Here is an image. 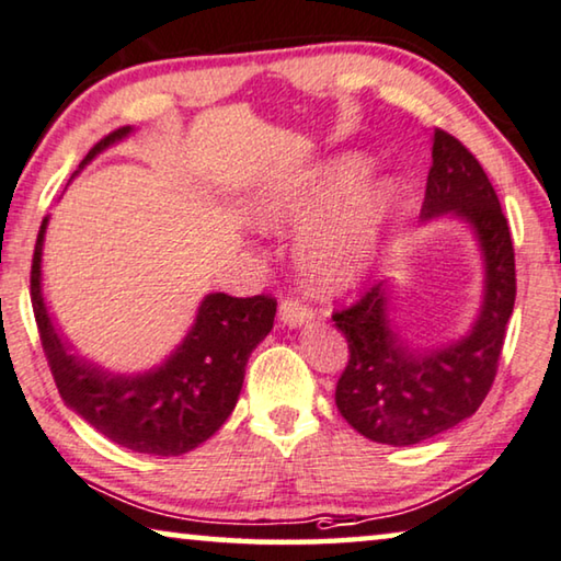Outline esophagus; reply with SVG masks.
I'll list each match as a JSON object with an SVG mask.
<instances>
[{
    "label": "esophagus",
    "instance_id": "obj_1",
    "mask_svg": "<svg viewBox=\"0 0 561 561\" xmlns=\"http://www.w3.org/2000/svg\"><path fill=\"white\" fill-rule=\"evenodd\" d=\"M279 320L287 324V328H302V324L312 322V309L305 307L299 299L287 297L279 305Z\"/></svg>",
    "mask_w": 561,
    "mask_h": 561
}]
</instances>
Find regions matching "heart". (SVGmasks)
Here are the masks:
<instances>
[{"label":"heart","instance_id":"1","mask_svg":"<svg viewBox=\"0 0 561 561\" xmlns=\"http://www.w3.org/2000/svg\"><path fill=\"white\" fill-rule=\"evenodd\" d=\"M367 173L370 161L365 156H332L312 169L264 186L249 206L252 219L270 231L307 227L333 208L297 244V266L317 295L353 289L363 282L378 252L396 191L388 183L360 188Z\"/></svg>","mask_w":561,"mask_h":561}]
</instances>
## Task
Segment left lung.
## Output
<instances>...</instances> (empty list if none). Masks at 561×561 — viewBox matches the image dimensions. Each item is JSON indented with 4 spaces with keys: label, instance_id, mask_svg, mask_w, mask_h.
I'll return each mask as SVG.
<instances>
[{
    "label": "left lung",
    "instance_id": "obj_1",
    "mask_svg": "<svg viewBox=\"0 0 561 561\" xmlns=\"http://www.w3.org/2000/svg\"><path fill=\"white\" fill-rule=\"evenodd\" d=\"M431 156L421 219L450 216L471 227L483 259V299L463 337L438 347H413L392 324L390 279L332 314L350 350L334 403L357 433L386 446L428 440L479 411L494 386L516 299L512 231L486 171L440 128Z\"/></svg>",
    "mask_w": 561,
    "mask_h": 561
}]
</instances>
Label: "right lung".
Returning <instances> with one entry per match:
<instances>
[{
  "mask_svg": "<svg viewBox=\"0 0 561 561\" xmlns=\"http://www.w3.org/2000/svg\"><path fill=\"white\" fill-rule=\"evenodd\" d=\"M130 133V125H125L105 136L80 169ZM47 221L45 216L37 233L30 289L42 347L65 405L105 438L136 454L181 456L211 438L237 405L249 355L270 334L277 299L266 295L241 299L224 291L206 295L169 360L138 375L111 373L75 355L47 312L42 295Z\"/></svg>",
  "mask_w": 561,
  "mask_h": 561,
  "instance_id": "obj_1",
  "label": "right lung"
}]
</instances>
